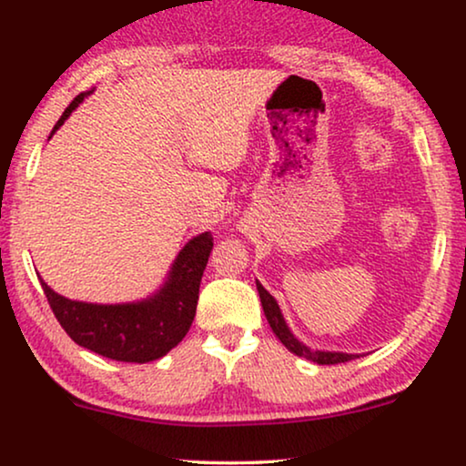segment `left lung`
Returning a JSON list of instances; mask_svg holds the SVG:
<instances>
[{
  "label": "left lung",
  "mask_w": 466,
  "mask_h": 466,
  "mask_svg": "<svg viewBox=\"0 0 466 466\" xmlns=\"http://www.w3.org/2000/svg\"><path fill=\"white\" fill-rule=\"evenodd\" d=\"M257 290H258V297H260V305H263V311H265V318L267 322H269V327L273 333L279 341L284 343L286 350L292 354L301 356V359H308L311 362H318V365H337V362H348L352 359H360L359 354H346V352H324V350H311L309 346H305L303 341H299L295 335H292V330L289 329V324H286L284 316H282V309H279V305L276 299H273L269 292L265 290V286L258 282L257 279Z\"/></svg>",
  "instance_id": "obj_1"
}]
</instances>
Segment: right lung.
<instances>
[{
	"mask_svg": "<svg viewBox=\"0 0 466 466\" xmlns=\"http://www.w3.org/2000/svg\"><path fill=\"white\" fill-rule=\"evenodd\" d=\"M93 91L80 93L56 120L53 133ZM212 235H195L177 252L167 278L150 297L131 303L72 301L55 292L40 278L55 318L78 346L120 362H150L176 348L193 324L199 284L212 252Z\"/></svg>",
	"mask_w": 466,
	"mask_h": 466,
	"instance_id": "add662e5",
	"label": "right lung"
}]
</instances>
